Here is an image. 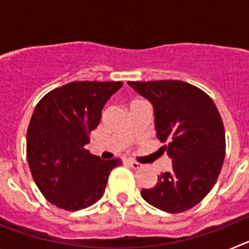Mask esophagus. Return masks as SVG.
I'll use <instances>...</instances> for the list:
<instances>
[{"label": "esophagus", "instance_id": "34e87169", "mask_svg": "<svg viewBox=\"0 0 249 249\" xmlns=\"http://www.w3.org/2000/svg\"><path fill=\"white\" fill-rule=\"evenodd\" d=\"M127 164H129V166L132 167V168H140L141 167V163H138V162H135V160H127Z\"/></svg>", "mask_w": 249, "mask_h": 249}]
</instances>
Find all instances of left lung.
Returning <instances> with one entry per match:
<instances>
[{
  "label": "left lung",
  "instance_id": "obj_1",
  "mask_svg": "<svg viewBox=\"0 0 249 249\" xmlns=\"http://www.w3.org/2000/svg\"><path fill=\"white\" fill-rule=\"evenodd\" d=\"M128 83L153 106L155 129L172 168L141 191L142 198L168 213L190 210L208 195L222 169L226 136L212 98L183 81Z\"/></svg>",
  "mask_w": 249,
  "mask_h": 249
}]
</instances>
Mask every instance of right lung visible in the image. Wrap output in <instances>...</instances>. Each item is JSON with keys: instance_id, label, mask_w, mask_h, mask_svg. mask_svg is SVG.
I'll use <instances>...</instances> for the list:
<instances>
[{"instance_id": "right-lung-1", "label": "right lung", "mask_w": 249, "mask_h": 249, "mask_svg": "<svg viewBox=\"0 0 249 249\" xmlns=\"http://www.w3.org/2000/svg\"><path fill=\"white\" fill-rule=\"evenodd\" d=\"M122 85L76 81L48 92L37 103L27 129V160L50 203L78 211L102 198L109 173L122 162L102 160L85 146L106 102Z\"/></svg>"}]
</instances>
